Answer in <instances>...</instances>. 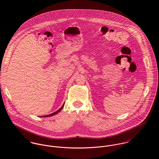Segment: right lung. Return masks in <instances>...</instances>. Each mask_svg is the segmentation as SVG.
<instances>
[{
    "label": "right lung",
    "mask_w": 159,
    "mask_h": 159,
    "mask_svg": "<svg viewBox=\"0 0 159 159\" xmlns=\"http://www.w3.org/2000/svg\"><path fill=\"white\" fill-rule=\"evenodd\" d=\"M64 105H62V107L59 110H57V111H56V112H54V113H53L51 114H49V115H46V116H42V117H50V116H54V115H55V114H56L58 113H59L62 110V108H63V107H64Z\"/></svg>",
    "instance_id": "right-lung-1"
}]
</instances>
